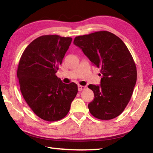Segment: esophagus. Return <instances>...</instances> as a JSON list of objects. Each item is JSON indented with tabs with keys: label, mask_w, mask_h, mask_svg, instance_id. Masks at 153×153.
I'll return each instance as SVG.
<instances>
[{
	"label": "esophagus",
	"mask_w": 153,
	"mask_h": 153,
	"mask_svg": "<svg viewBox=\"0 0 153 153\" xmlns=\"http://www.w3.org/2000/svg\"><path fill=\"white\" fill-rule=\"evenodd\" d=\"M85 89H86V86H80V85H79V86H78V90H79V91H82V90H84Z\"/></svg>",
	"instance_id": "obj_1"
}]
</instances>
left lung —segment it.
Here are the masks:
<instances>
[{
	"label": "left lung",
	"instance_id": "obj_1",
	"mask_svg": "<svg viewBox=\"0 0 153 153\" xmlns=\"http://www.w3.org/2000/svg\"><path fill=\"white\" fill-rule=\"evenodd\" d=\"M74 44L101 69L100 84L88 86L94 94L88 104L90 113L102 120L117 117L128 104L137 79L136 67L128 48L107 31L77 36Z\"/></svg>",
	"mask_w": 153,
	"mask_h": 153
}]
</instances>
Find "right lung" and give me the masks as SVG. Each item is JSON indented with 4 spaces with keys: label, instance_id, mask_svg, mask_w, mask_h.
Returning <instances> with one entry per match:
<instances>
[{
    "label": "right lung",
    "instance_id": "add662e5",
    "mask_svg": "<svg viewBox=\"0 0 153 153\" xmlns=\"http://www.w3.org/2000/svg\"><path fill=\"white\" fill-rule=\"evenodd\" d=\"M71 40L58 35L40 36L27 46L19 62L17 75L23 97L45 121L65 117L77 93L76 84H64L55 75Z\"/></svg>",
    "mask_w": 153,
    "mask_h": 153
}]
</instances>
